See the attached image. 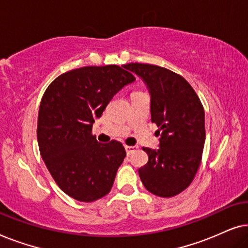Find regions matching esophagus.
<instances>
[{
	"label": "esophagus",
	"instance_id": "1",
	"mask_svg": "<svg viewBox=\"0 0 248 248\" xmlns=\"http://www.w3.org/2000/svg\"><path fill=\"white\" fill-rule=\"evenodd\" d=\"M138 150V147L137 145H125V151H126V154L130 155L133 154L134 151Z\"/></svg>",
	"mask_w": 248,
	"mask_h": 248
}]
</instances>
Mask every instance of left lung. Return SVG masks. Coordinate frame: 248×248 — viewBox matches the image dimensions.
I'll list each match as a JSON object with an SVG mask.
<instances>
[{"mask_svg": "<svg viewBox=\"0 0 248 248\" xmlns=\"http://www.w3.org/2000/svg\"><path fill=\"white\" fill-rule=\"evenodd\" d=\"M150 93L151 122L158 125L159 148H143L149 160L139 169L152 194L171 198L187 188L200 167L205 141L204 109L184 78L165 67L131 63Z\"/></svg>", "mask_w": 248, "mask_h": 248, "instance_id": "8db88e82", "label": "left lung"}]
</instances>
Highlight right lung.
I'll return each instance as SVG.
<instances>
[{
    "instance_id": "1",
    "label": "right lung",
    "mask_w": 248,
    "mask_h": 248,
    "mask_svg": "<svg viewBox=\"0 0 248 248\" xmlns=\"http://www.w3.org/2000/svg\"><path fill=\"white\" fill-rule=\"evenodd\" d=\"M135 78L125 65L86 66L63 73L42 98L37 125L40 155L64 193L93 202L109 193L126 152L122 143H99L96 118Z\"/></svg>"
}]
</instances>
